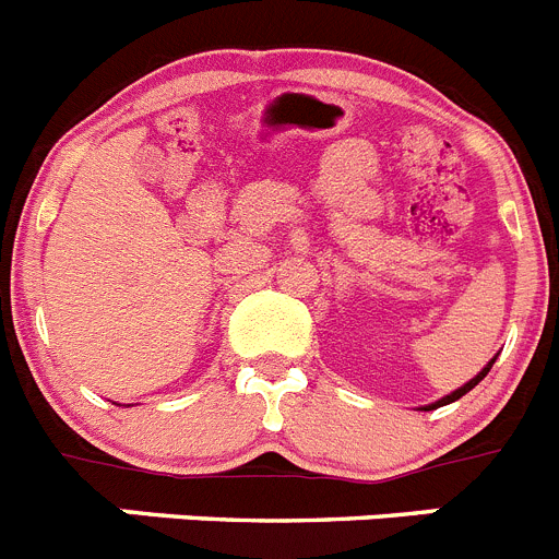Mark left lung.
<instances>
[{
  "mask_svg": "<svg viewBox=\"0 0 559 559\" xmlns=\"http://www.w3.org/2000/svg\"><path fill=\"white\" fill-rule=\"evenodd\" d=\"M490 366H493V360H490V362H488V366H485V368H483V371H479V373H477V377H474V380H471V382H465V385H463V388H457V391H454V393H449V396H447V399H440V402L429 404V407H424V409H435V407H443V404H449V402H457V399H460V396H465V393H468V391H471V388H474V385H479V382H483V380H485V373H488V371H490Z\"/></svg>",
  "mask_w": 559,
  "mask_h": 559,
  "instance_id": "8db88e82",
  "label": "left lung"
}]
</instances>
